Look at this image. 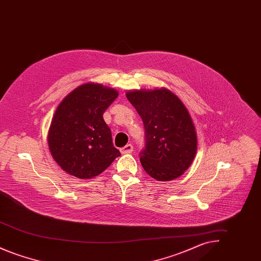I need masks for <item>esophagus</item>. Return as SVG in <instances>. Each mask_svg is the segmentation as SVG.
I'll use <instances>...</instances> for the list:
<instances>
[{"label":"esophagus","instance_id":"esophagus-1","mask_svg":"<svg viewBox=\"0 0 261 261\" xmlns=\"http://www.w3.org/2000/svg\"><path fill=\"white\" fill-rule=\"evenodd\" d=\"M120 151H121V153H123V154L131 153V152L133 151V146H132L131 144H128V145H126L123 148H121Z\"/></svg>","mask_w":261,"mask_h":261}]
</instances>
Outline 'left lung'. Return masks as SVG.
Segmentation results:
<instances>
[{"label": "left lung", "instance_id": "obj_1", "mask_svg": "<svg viewBox=\"0 0 261 261\" xmlns=\"http://www.w3.org/2000/svg\"><path fill=\"white\" fill-rule=\"evenodd\" d=\"M126 97L144 122L146 149L140 161L145 171L165 182L183 175L198 148L196 127L185 105L166 88L132 90Z\"/></svg>", "mask_w": 261, "mask_h": 261}]
</instances>
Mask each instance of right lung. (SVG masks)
<instances>
[{
    "label": "right lung",
    "instance_id": "obj_1",
    "mask_svg": "<svg viewBox=\"0 0 261 261\" xmlns=\"http://www.w3.org/2000/svg\"><path fill=\"white\" fill-rule=\"evenodd\" d=\"M118 92L99 83L82 84L66 95L51 118L48 145L62 170L79 179L102 173L120 155L102 114Z\"/></svg>",
    "mask_w": 261,
    "mask_h": 261
}]
</instances>
